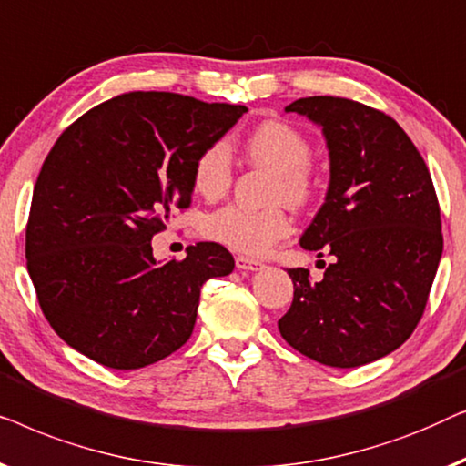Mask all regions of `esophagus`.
Returning <instances> with one entry per match:
<instances>
[{"label":"esophagus","instance_id":"1","mask_svg":"<svg viewBox=\"0 0 466 466\" xmlns=\"http://www.w3.org/2000/svg\"><path fill=\"white\" fill-rule=\"evenodd\" d=\"M236 268H238V270H247V272H258L264 268V264L258 259H248V258H245V255H238V258H236Z\"/></svg>","mask_w":466,"mask_h":466}]
</instances>
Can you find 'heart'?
<instances>
[{
  "label": "heart",
  "mask_w": 466,
  "mask_h": 466,
  "mask_svg": "<svg viewBox=\"0 0 466 466\" xmlns=\"http://www.w3.org/2000/svg\"><path fill=\"white\" fill-rule=\"evenodd\" d=\"M245 156L255 167L274 175L272 198L306 205L314 194V175L310 162V141L291 124L268 120L245 141ZM194 189L202 198L215 200L228 192L232 183L230 147L224 141L202 149L192 168ZM207 238L234 248L242 255H264L291 232V219L280 207L255 208L230 205L208 215L202 224Z\"/></svg>",
  "instance_id": "b5f03b06"
}]
</instances>
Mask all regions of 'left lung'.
I'll return each instance as SVG.
<instances>
[{"instance_id":"8db88e82","label":"left lung","mask_w":466,"mask_h":466,"mask_svg":"<svg viewBox=\"0 0 466 466\" xmlns=\"http://www.w3.org/2000/svg\"><path fill=\"white\" fill-rule=\"evenodd\" d=\"M291 111L317 124L329 154L325 202L299 245L331 264L320 283L289 270L293 301L279 331L323 365L378 361L416 329L443 253L429 168L382 111L338 96H306Z\"/></svg>"}]
</instances>
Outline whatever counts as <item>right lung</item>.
<instances>
[{"label": "right lung", "instance_id": "1", "mask_svg": "<svg viewBox=\"0 0 466 466\" xmlns=\"http://www.w3.org/2000/svg\"><path fill=\"white\" fill-rule=\"evenodd\" d=\"M245 105L127 93L76 120L39 170L27 270L56 336L111 370H139L194 331L200 287L234 270L218 242L156 261L152 236L192 200V168Z\"/></svg>", "mask_w": 466, "mask_h": 466}]
</instances>
